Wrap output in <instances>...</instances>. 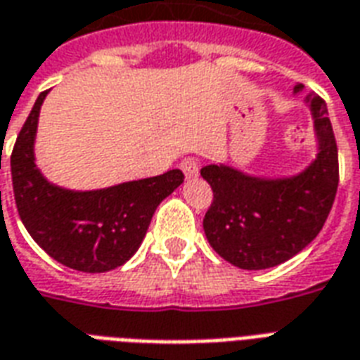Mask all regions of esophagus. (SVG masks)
<instances>
[{
  "label": "esophagus",
  "mask_w": 360,
  "mask_h": 360,
  "mask_svg": "<svg viewBox=\"0 0 360 360\" xmlns=\"http://www.w3.org/2000/svg\"><path fill=\"white\" fill-rule=\"evenodd\" d=\"M181 169H183V173H185V177H187V179H193V177L198 175L200 164H198V160H195V158H187V160H183V162H181Z\"/></svg>",
  "instance_id": "obj_1"
}]
</instances>
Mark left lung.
Returning <instances> with one entry per match:
<instances>
[{"label": "left lung", "mask_w": 360, "mask_h": 360, "mask_svg": "<svg viewBox=\"0 0 360 360\" xmlns=\"http://www.w3.org/2000/svg\"><path fill=\"white\" fill-rule=\"evenodd\" d=\"M297 84L293 94H301ZM316 158L287 177H258L227 164L204 165L214 202L204 216L212 249L241 270H266L299 255L324 227L340 183L338 144L326 102L307 94Z\"/></svg>", "instance_id": "8db88e82"}]
</instances>
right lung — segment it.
Returning a JSON list of instances; mask_svg holds the SVG:
<instances>
[{
    "label": "right lung",
    "instance_id": "add662e5",
    "mask_svg": "<svg viewBox=\"0 0 360 360\" xmlns=\"http://www.w3.org/2000/svg\"><path fill=\"white\" fill-rule=\"evenodd\" d=\"M48 90L20 129L11 154L13 193L30 237L67 268L100 274L123 266L141 247L158 204L179 187L181 169L96 191H71L44 177L34 142Z\"/></svg>",
    "mask_w": 360,
    "mask_h": 360
}]
</instances>
